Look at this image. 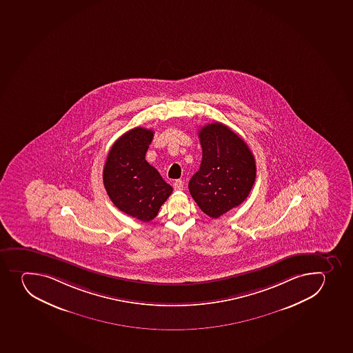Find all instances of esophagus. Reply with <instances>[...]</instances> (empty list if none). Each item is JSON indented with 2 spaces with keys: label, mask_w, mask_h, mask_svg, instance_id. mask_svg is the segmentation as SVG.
I'll list each match as a JSON object with an SVG mask.
<instances>
[{
  "label": "esophagus",
  "mask_w": 353,
  "mask_h": 353,
  "mask_svg": "<svg viewBox=\"0 0 353 353\" xmlns=\"http://www.w3.org/2000/svg\"><path fill=\"white\" fill-rule=\"evenodd\" d=\"M174 188H175L176 191H181L184 188V181H181V179H178V181L174 183Z\"/></svg>",
  "instance_id": "esophagus-1"
}]
</instances>
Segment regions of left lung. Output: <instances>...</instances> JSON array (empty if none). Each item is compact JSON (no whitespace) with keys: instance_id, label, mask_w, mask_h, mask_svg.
I'll use <instances>...</instances> for the list:
<instances>
[{"instance_id":"obj_1","label":"left lung","mask_w":353,"mask_h":353,"mask_svg":"<svg viewBox=\"0 0 353 353\" xmlns=\"http://www.w3.org/2000/svg\"><path fill=\"white\" fill-rule=\"evenodd\" d=\"M202 161L188 190L205 215L219 219L245 201L255 183L256 163L248 145L216 122L199 130Z\"/></svg>"}]
</instances>
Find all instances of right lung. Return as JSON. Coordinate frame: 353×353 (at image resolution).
<instances>
[{
    "label": "right lung",
    "instance_id": "obj_1",
    "mask_svg": "<svg viewBox=\"0 0 353 353\" xmlns=\"http://www.w3.org/2000/svg\"><path fill=\"white\" fill-rule=\"evenodd\" d=\"M153 134V131L141 127L122 134L108 152L103 172L111 201L141 222L157 217L172 192V186L145 160Z\"/></svg>",
    "mask_w": 353,
    "mask_h": 353
}]
</instances>
